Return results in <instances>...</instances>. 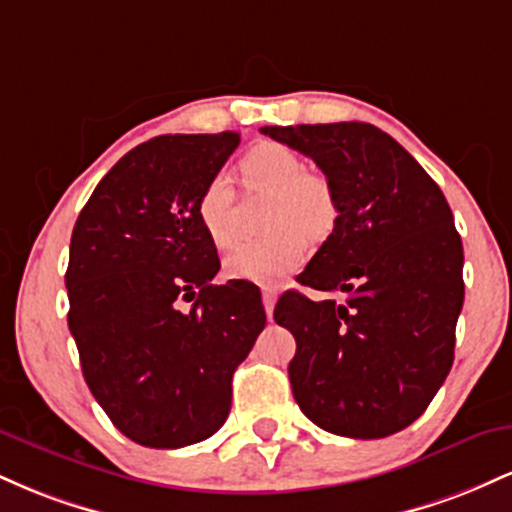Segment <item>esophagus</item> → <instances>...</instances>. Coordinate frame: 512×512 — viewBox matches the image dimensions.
Returning <instances> with one entry per match:
<instances>
[{"label":"esophagus","mask_w":512,"mask_h":512,"mask_svg":"<svg viewBox=\"0 0 512 512\" xmlns=\"http://www.w3.org/2000/svg\"><path fill=\"white\" fill-rule=\"evenodd\" d=\"M262 303H264V310H267V317H272L274 303H276V293L272 289H264L262 291Z\"/></svg>","instance_id":"34e87169"}]
</instances>
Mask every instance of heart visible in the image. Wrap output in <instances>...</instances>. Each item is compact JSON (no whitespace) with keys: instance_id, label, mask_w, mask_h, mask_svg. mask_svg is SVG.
I'll list each match as a JSON object with an SVG mask.
<instances>
[{"instance_id":"heart-1","label":"heart","mask_w":512,"mask_h":512,"mask_svg":"<svg viewBox=\"0 0 512 512\" xmlns=\"http://www.w3.org/2000/svg\"><path fill=\"white\" fill-rule=\"evenodd\" d=\"M240 175L250 192H267L276 202L269 211L274 236L240 245L226 260L231 279L257 286H281L308 257V240L322 238L337 216L332 187L320 173L305 170L303 158L289 146L264 142L250 149L240 161ZM236 192L226 173H216L197 199V219L216 248L228 250L238 243Z\"/></svg>"}]
</instances>
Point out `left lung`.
Masks as SVG:
<instances>
[{
    "instance_id": "1",
    "label": "left lung",
    "mask_w": 512,
    "mask_h": 512,
    "mask_svg": "<svg viewBox=\"0 0 512 512\" xmlns=\"http://www.w3.org/2000/svg\"><path fill=\"white\" fill-rule=\"evenodd\" d=\"M262 134L313 158L339 214L296 279L325 301L286 291L274 308L296 337L293 397L334 436H392L424 414L455 358L464 252L452 211L416 158L368 122Z\"/></svg>"
}]
</instances>
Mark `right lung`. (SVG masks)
Segmentation results:
<instances>
[{"mask_svg": "<svg viewBox=\"0 0 512 512\" xmlns=\"http://www.w3.org/2000/svg\"><path fill=\"white\" fill-rule=\"evenodd\" d=\"M238 144L236 132L149 139L108 170L74 223L64 284L84 380L117 431L146 448L219 431L233 373L267 322L255 284H211L221 262L197 219L204 185Z\"/></svg>", "mask_w": 512, "mask_h": 512, "instance_id": "1", "label": "right lung"}]
</instances>
